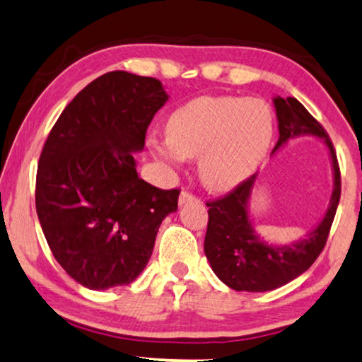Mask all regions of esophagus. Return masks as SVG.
Instances as JSON below:
<instances>
[{
    "label": "esophagus",
    "mask_w": 362,
    "mask_h": 362,
    "mask_svg": "<svg viewBox=\"0 0 362 362\" xmlns=\"http://www.w3.org/2000/svg\"><path fill=\"white\" fill-rule=\"evenodd\" d=\"M192 201H196V196H194V194H191V192H187V191H182L181 194H180V206H186L187 202H192Z\"/></svg>",
    "instance_id": "obj_1"
}]
</instances>
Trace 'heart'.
<instances>
[{
  "label": "heart",
  "mask_w": 362,
  "mask_h": 362,
  "mask_svg": "<svg viewBox=\"0 0 362 362\" xmlns=\"http://www.w3.org/2000/svg\"><path fill=\"white\" fill-rule=\"evenodd\" d=\"M166 139L151 135V153L170 165L196 158L201 181L233 189L263 166L274 139V114L256 98L207 96L182 104L166 119Z\"/></svg>",
  "instance_id": "1"
}]
</instances>
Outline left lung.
I'll use <instances>...</instances> for the list:
<instances>
[{"label":"left lung","instance_id":"1","mask_svg":"<svg viewBox=\"0 0 362 362\" xmlns=\"http://www.w3.org/2000/svg\"><path fill=\"white\" fill-rule=\"evenodd\" d=\"M279 129V140L272 153L289 140L312 135L328 148L333 170V191L323 218L305 237L292 243L264 242L250 217V199L258 173L222 199L207 202L209 223L204 251L223 284L235 291L266 292L294 281L315 263L327 243L334 214L341 196V176L337 153L323 127L296 98H272Z\"/></svg>","mask_w":362,"mask_h":362}]
</instances>
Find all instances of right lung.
<instances>
[{
  "instance_id": "obj_1",
  "label": "right lung",
  "mask_w": 362,
  "mask_h": 362,
  "mask_svg": "<svg viewBox=\"0 0 362 362\" xmlns=\"http://www.w3.org/2000/svg\"><path fill=\"white\" fill-rule=\"evenodd\" d=\"M161 81L127 71L96 78L60 114L40 153L35 209L55 259L93 291L127 286L148 264L180 191L140 180L134 153L168 101Z\"/></svg>"
}]
</instances>
